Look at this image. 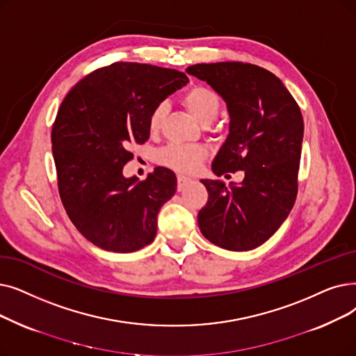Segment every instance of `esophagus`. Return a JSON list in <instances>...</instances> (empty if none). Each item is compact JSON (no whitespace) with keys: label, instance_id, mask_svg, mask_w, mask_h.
Wrapping results in <instances>:
<instances>
[{"label":"esophagus","instance_id":"1","mask_svg":"<svg viewBox=\"0 0 356 356\" xmlns=\"http://www.w3.org/2000/svg\"><path fill=\"white\" fill-rule=\"evenodd\" d=\"M189 183H192V179H191V177H186V176H181V175H179V176H177V191H179V192H181L184 188L188 186Z\"/></svg>","mask_w":356,"mask_h":356}]
</instances>
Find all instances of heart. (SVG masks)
I'll use <instances>...</instances> for the list:
<instances>
[{
  "label": "heart",
  "mask_w": 356,
  "mask_h": 356,
  "mask_svg": "<svg viewBox=\"0 0 356 356\" xmlns=\"http://www.w3.org/2000/svg\"><path fill=\"white\" fill-rule=\"evenodd\" d=\"M183 103L186 104L191 113L202 123L209 125L220 115L221 99L216 92L204 86H195L183 96ZM168 112V103L160 102L152 107L148 119V128L151 132H159ZM208 157V149L197 144H180L170 143L157 152V160L180 173H195Z\"/></svg>",
  "instance_id": "obj_1"
}]
</instances>
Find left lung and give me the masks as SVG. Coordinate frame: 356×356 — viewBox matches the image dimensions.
Segmentation results:
<instances>
[{
  "instance_id": "8db88e82",
  "label": "left lung",
  "mask_w": 356,
  "mask_h": 356,
  "mask_svg": "<svg viewBox=\"0 0 356 356\" xmlns=\"http://www.w3.org/2000/svg\"><path fill=\"white\" fill-rule=\"evenodd\" d=\"M186 72L218 92L229 113V134L212 172H244L238 184L200 180L208 191V202L197 213L200 233L225 250H253L276 233L296 204L301 111L284 83L257 65L196 64Z\"/></svg>"
}]
</instances>
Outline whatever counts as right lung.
<instances>
[{
    "mask_svg": "<svg viewBox=\"0 0 356 356\" xmlns=\"http://www.w3.org/2000/svg\"><path fill=\"white\" fill-rule=\"evenodd\" d=\"M184 72L115 63L76 83L52 127V152L63 205L75 228L107 252L131 253L152 243L157 215L176 193L170 168L145 180L125 177L131 144L149 138L152 107L188 84Z\"/></svg>",
    "mask_w": 356,
    "mask_h": 356,
    "instance_id": "right-lung-1",
    "label": "right lung"
}]
</instances>
